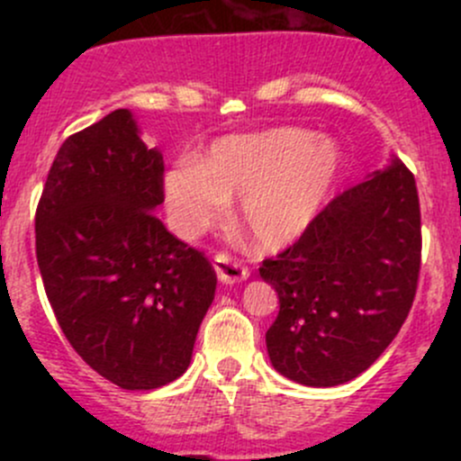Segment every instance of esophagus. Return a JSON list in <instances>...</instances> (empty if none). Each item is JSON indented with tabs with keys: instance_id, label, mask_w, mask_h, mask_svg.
Listing matches in <instances>:
<instances>
[{
	"instance_id": "esophagus-1",
	"label": "esophagus",
	"mask_w": 461,
	"mask_h": 461,
	"mask_svg": "<svg viewBox=\"0 0 461 461\" xmlns=\"http://www.w3.org/2000/svg\"><path fill=\"white\" fill-rule=\"evenodd\" d=\"M214 271L221 284H230V285L245 282L249 277L247 268L238 260H234L231 256H227V253H219V256L214 258Z\"/></svg>"
}]
</instances>
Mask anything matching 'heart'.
<instances>
[{
	"mask_svg": "<svg viewBox=\"0 0 461 461\" xmlns=\"http://www.w3.org/2000/svg\"><path fill=\"white\" fill-rule=\"evenodd\" d=\"M336 140L301 128H275L216 140L203 160H184L162 177L171 227L197 238L240 197L238 219L262 251L294 245L340 182Z\"/></svg>",
	"mask_w": 461,
	"mask_h": 461,
	"instance_id": "1",
	"label": "heart"
}]
</instances>
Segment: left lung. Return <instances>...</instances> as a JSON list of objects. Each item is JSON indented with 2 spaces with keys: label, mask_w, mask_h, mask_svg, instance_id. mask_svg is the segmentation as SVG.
<instances>
[{
  "label": "left lung",
  "mask_w": 461,
  "mask_h": 461,
  "mask_svg": "<svg viewBox=\"0 0 461 461\" xmlns=\"http://www.w3.org/2000/svg\"><path fill=\"white\" fill-rule=\"evenodd\" d=\"M420 271V205L399 158L345 190L303 236L264 260L279 297L267 331L273 368L331 388L364 373L407 319Z\"/></svg>",
  "instance_id": "8db88e82"
}]
</instances>
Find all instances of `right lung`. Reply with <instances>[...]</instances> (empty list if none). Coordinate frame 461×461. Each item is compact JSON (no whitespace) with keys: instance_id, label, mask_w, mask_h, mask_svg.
<instances>
[{"instance_id":"right-lung-1","label":"right lung","mask_w":461,"mask_h":461,"mask_svg":"<svg viewBox=\"0 0 461 461\" xmlns=\"http://www.w3.org/2000/svg\"><path fill=\"white\" fill-rule=\"evenodd\" d=\"M162 173V153L121 108L62 142L36 208V260L58 325L123 390L182 377L214 301L203 253L153 214Z\"/></svg>"}]
</instances>
